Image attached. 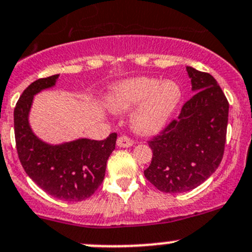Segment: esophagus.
<instances>
[{
  "mask_svg": "<svg viewBox=\"0 0 252 252\" xmlns=\"http://www.w3.org/2000/svg\"><path fill=\"white\" fill-rule=\"evenodd\" d=\"M134 144V141L131 140L129 136H119L118 139H117V145L119 146V148H130L131 145Z\"/></svg>",
  "mask_w": 252,
  "mask_h": 252,
  "instance_id": "34e87169",
  "label": "esophagus"
}]
</instances>
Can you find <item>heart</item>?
Returning a JSON list of instances; mask_svg holds the SVG:
<instances>
[{"label":"heart","instance_id":"heart-1","mask_svg":"<svg viewBox=\"0 0 252 252\" xmlns=\"http://www.w3.org/2000/svg\"><path fill=\"white\" fill-rule=\"evenodd\" d=\"M180 99L181 90L176 82L136 77L117 85L107 104L116 112L138 106L131 114V126L139 133L151 134L165 126Z\"/></svg>","mask_w":252,"mask_h":252}]
</instances>
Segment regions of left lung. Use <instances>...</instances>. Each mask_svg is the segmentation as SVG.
<instances>
[{"label":"left lung","instance_id":"obj_1","mask_svg":"<svg viewBox=\"0 0 252 252\" xmlns=\"http://www.w3.org/2000/svg\"><path fill=\"white\" fill-rule=\"evenodd\" d=\"M192 90L177 119L149 140L153 150L146 180L165 193H182L203 183L220 165L228 126L229 102L208 72L186 67Z\"/></svg>","mask_w":252,"mask_h":252}]
</instances>
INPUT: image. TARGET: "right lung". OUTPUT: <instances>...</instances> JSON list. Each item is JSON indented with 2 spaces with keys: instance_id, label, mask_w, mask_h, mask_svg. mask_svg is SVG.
Listing matches in <instances>:
<instances>
[{
  "instance_id": "add662e5",
  "label": "right lung",
  "mask_w": 252,
  "mask_h": 252,
  "mask_svg": "<svg viewBox=\"0 0 252 252\" xmlns=\"http://www.w3.org/2000/svg\"><path fill=\"white\" fill-rule=\"evenodd\" d=\"M59 75L32 82L14 107V136L19 161L27 175L50 196L81 202L103 182L107 160L116 149L117 134L104 140L77 139L50 145L36 138L28 122L34 94L55 85Z\"/></svg>"
}]
</instances>
